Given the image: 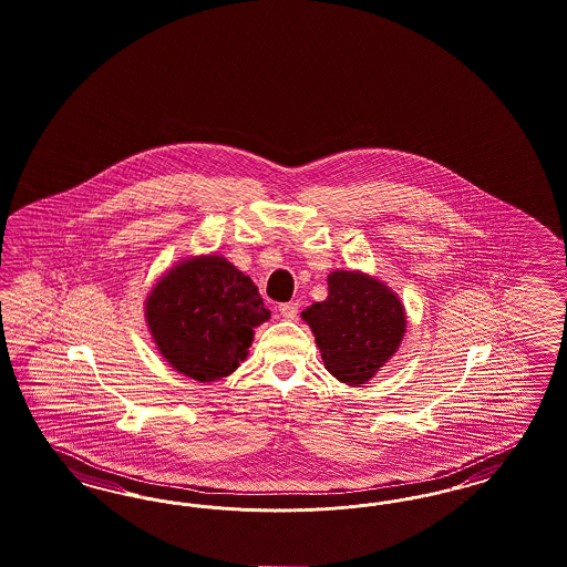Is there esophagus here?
<instances>
[{
    "label": "esophagus",
    "instance_id": "obj_1",
    "mask_svg": "<svg viewBox=\"0 0 567 567\" xmlns=\"http://www.w3.org/2000/svg\"><path fill=\"white\" fill-rule=\"evenodd\" d=\"M298 302H284V305H279V313L284 315L286 319H296V315H298Z\"/></svg>",
    "mask_w": 567,
    "mask_h": 567
}]
</instances>
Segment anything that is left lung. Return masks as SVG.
Segmentation results:
<instances>
[{
	"label": "left lung",
	"instance_id": "obj_1",
	"mask_svg": "<svg viewBox=\"0 0 567 567\" xmlns=\"http://www.w3.org/2000/svg\"><path fill=\"white\" fill-rule=\"evenodd\" d=\"M332 377L363 384L398 351L405 313L384 284L355 271L328 277V298L302 311Z\"/></svg>",
	"mask_w": 567,
	"mask_h": 567
}]
</instances>
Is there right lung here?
I'll use <instances>...</instances> for the list:
<instances>
[{
    "label": "right lung",
    "instance_id": "obj_1",
    "mask_svg": "<svg viewBox=\"0 0 567 567\" xmlns=\"http://www.w3.org/2000/svg\"><path fill=\"white\" fill-rule=\"evenodd\" d=\"M269 315L252 279L220 256L185 260L147 300L157 349L172 368L199 382L229 377L248 355L254 328Z\"/></svg>",
    "mask_w": 567,
    "mask_h": 567
}]
</instances>
